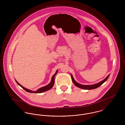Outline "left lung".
Returning <instances> with one entry per match:
<instances>
[{"instance_id": "1", "label": "left lung", "mask_w": 125, "mask_h": 125, "mask_svg": "<svg viewBox=\"0 0 125 125\" xmlns=\"http://www.w3.org/2000/svg\"><path fill=\"white\" fill-rule=\"evenodd\" d=\"M109 76V74L107 76V77L103 81H102L101 82L97 83V84H94V85H81L80 84H78V83H77L75 80L74 79H73V75L71 74V78L73 82V83L74 84V85L75 86H76V87L80 88V89H96L98 87H99L100 86H101L104 82H105L106 80H107V79L108 78Z\"/></svg>"}]
</instances>
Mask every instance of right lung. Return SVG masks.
<instances>
[{
	"label": "right lung",
	"instance_id": "add662e5",
	"mask_svg": "<svg viewBox=\"0 0 125 125\" xmlns=\"http://www.w3.org/2000/svg\"><path fill=\"white\" fill-rule=\"evenodd\" d=\"M58 72V70H57V71L52 76V81L51 82H50V83L49 84H48V85L45 86V87H43L41 88H40L38 89H37L36 91H32L31 90H29V89H27L24 87H23L22 86H21L18 82H17V81L16 80L17 83L18 84V85H19L20 87H21L22 89H24L25 91H26L27 92H30V93H42V92H45V91H46L49 89H51L53 86L54 84V77L56 75V74H57Z\"/></svg>",
	"mask_w": 125,
	"mask_h": 125
}]
</instances>
